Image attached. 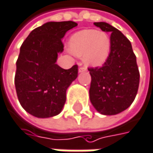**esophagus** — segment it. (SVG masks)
<instances>
[{"mask_svg":"<svg viewBox=\"0 0 153 153\" xmlns=\"http://www.w3.org/2000/svg\"><path fill=\"white\" fill-rule=\"evenodd\" d=\"M87 69H86V67L85 66H81L80 68H79V71L80 72H82V71H85Z\"/></svg>","mask_w":153,"mask_h":153,"instance_id":"esophagus-1","label":"esophagus"}]
</instances>
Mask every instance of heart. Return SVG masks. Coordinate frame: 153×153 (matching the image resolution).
I'll list each match as a JSON object with an SVG mask.
<instances>
[{"mask_svg":"<svg viewBox=\"0 0 153 153\" xmlns=\"http://www.w3.org/2000/svg\"><path fill=\"white\" fill-rule=\"evenodd\" d=\"M70 51L77 56H83L86 64L100 66L108 58L111 40L108 33L85 29L75 33L69 42Z\"/></svg>","mask_w":153,"mask_h":153,"instance_id":"obj_1","label":"heart"}]
</instances>
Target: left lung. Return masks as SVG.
Returning a JSON list of instances; mask_svg holds the SVG:
<instances>
[{"mask_svg": "<svg viewBox=\"0 0 153 153\" xmlns=\"http://www.w3.org/2000/svg\"><path fill=\"white\" fill-rule=\"evenodd\" d=\"M94 25L111 34V48L101 67L88 69L91 76L90 100L100 114L117 115L128 108L136 97L140 82L136 56L121 31L106 22Z\"/></svg>", "mask_w": 153, "mask_h": 153, "instance_id": "left-lung-1", "label": "left lung"}]
</instances>
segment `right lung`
<instances>
[{
  "mask_svg": "<svg viewBox=\"0 0 153 153\" xmlns=\"http://www.w3.org/2000/svg\"><path fill=\"white\" fill-rule=\"evenodd\" d=\"M78 24L73 21L47 22L32 30L20 46L15 73L19 101L38 118L57 116L66 101V91L78 76V65L68 70L56 64L63 51L62 38Z\"/></svg>",
  "mask_w": 153,
  "mask_h": 153,
  "instance_id": "1",
  "label": "right lung"
}]
</instances>
